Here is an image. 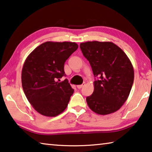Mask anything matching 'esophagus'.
<instances>
[{"label":"esophagus","instance_id":"esophagus-1","mask_svg":"<svg viewBox=\"0 0 152 152\" xmlns=\"http://www.w3.org/2000/svg\"><path fill=\"white\" fill-rule=\"evenodd\" d=\"M84 85H85V83H83L82 84H80V85H78V86H77V88L80 89V88H81L83 86H84Z\"/></svg>","mask_w":152,"mask_h":152}]
</instances>
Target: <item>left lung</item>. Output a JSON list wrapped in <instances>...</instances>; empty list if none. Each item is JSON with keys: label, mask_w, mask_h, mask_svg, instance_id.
Masks as SVG:
<instances>
[{"label": "left lung", "mask_w": 152, "mask_h": 152, "mask_svg": "<svg viewBox=\"0 0 152 152\" xmlns=\"http://www.w3.org/2000/svg\"><path fill=\"white\" fill-rule=\"evenodd\" d=\"M80 47L94 77V92L86 97L92 111L106 115L116 112L127 101L134 80V70L126 53L110 42H86Z\"/></svg>", "instance_id": "left-lung-1"}]
</instances>
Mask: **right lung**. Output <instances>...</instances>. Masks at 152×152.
<instances>
[{
	"mask_svg": "<svg viewBox=\"0 0 152 152\" xmlns=\"http://www.w3.org/2000/svg\"><path fill=\"white\" fill-rule=\"evenodd\" d=\"M78 48L75 42H46L25 60L21 82L28 101L39 114L56 117L66 109L74 89L65 76L64 63Z\"/></svg>",
	"mask_w": 152,
	"mask_h": 152,
	"instance_id": "add662e5",
	"label": "right lung"
}]
</instances>
